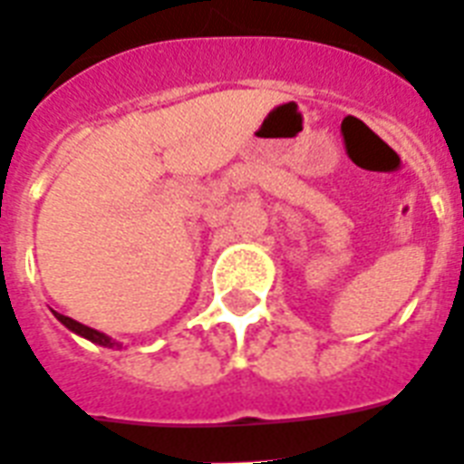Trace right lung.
Masks as SVG:
<instances>
[{
  "label": "right lung",
  "mask_w": 464,
  "mask_h": 464,
  "mask_svg": "<svg viewBox=\"0 0 464 464\" xmlns=\"http://www.w3.org/2000/svg\"><path fill=\"white\" fill-rule=\"evenodd\" d=\"M54 317L59 319V322H62L69 331H73V334H78V336H82V338H88L90 343H97V345H102V348H121V343L114 341V338H109L107 334H102V331H97V329H90V326H85V324H81V322H75V319L66 317V314H59V312H54Z\"/></svg>",
  "instance_id": "1"
}]
</instances>
